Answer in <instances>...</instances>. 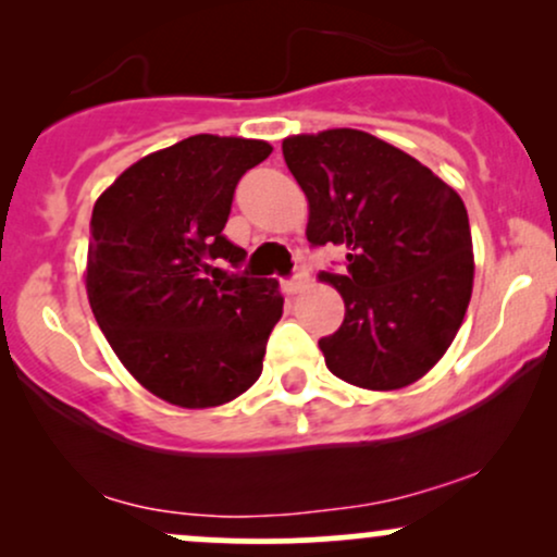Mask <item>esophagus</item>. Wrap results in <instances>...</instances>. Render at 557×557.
<instances>
[{
    "instance_id": "34e87169",
    "label": "esophagus",
    "mask_w": 557,
    "mask_h": 557,
    "mask_svg": "<svg viewBox=\"0 0 557 557\" xmlns=\"http://www.w3.org/2000/svg\"><path fill=\"white\" fill-rule=\"evenodd\" d=\"M306 283H309V272H306V270H298L296 274H293V277L283 280V290L287 293V296H296L298 290H304Z\"/></svg>"
}]
</instances>
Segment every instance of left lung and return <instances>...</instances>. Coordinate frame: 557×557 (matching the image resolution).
<instances>
[{
    "instance_id": "left-lung-1",
    "label": "left lung",
    "mask_w": 557,
    "mask_h": 557,
    "mask_svg": "<svg viewBox=\"0 0 557 557\" xmlns=\"http://www.w3.org/2000/svg\"><path fill=\"white\" fill-rule=\"evenodd\" d=\"M314 248L345 246V272H319L345 300L319 341L327 369L367 389H398L443 359L474 283L469 214L430 168L363 131L283 140Z\"/></svg>"
}]
</instances>
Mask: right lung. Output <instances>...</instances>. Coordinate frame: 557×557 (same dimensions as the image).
Here are the masks:
<instances>
[{"label":"right lung","instance_id":"obj_1","mask_svg":"<svg viewBox=\"0 0 557 557\" xmlns=\"http://www.w3.org/2000/svg\"><path fill=\"white\" fill-rule=\"evenodd\" d=\"M270 154L264 140L201 133L144 157L94 203L88 304L127 372L172 406H222L264 367L277 280L212 261H246L222 230L235 185Z\"/></svg>","mask_w":557,"mask_h":557}]
</instances>
